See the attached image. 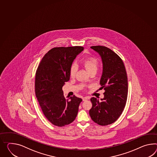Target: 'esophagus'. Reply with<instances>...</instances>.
I'll list each match as a JSON object with an SVG mask.
<instances>
[{
	"label": "esophagus",
	"instance_id": "obj_1",
	"mask_svg": "<svg viewBox=\"0 0 157 157\" xmlns=\"http://www.w3.org/2000/svg\"><path fill=\"white\" fill-rule=\"evenodd\" d=\"M88 98L87 97H84V98H82V100H83V101H86V100H88Z\"/></svg>",
	"mask_w": 157,
	"mask_h": 157
}]
</instances>
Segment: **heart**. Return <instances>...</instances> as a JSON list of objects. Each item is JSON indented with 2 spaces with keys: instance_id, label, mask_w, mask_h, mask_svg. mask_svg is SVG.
Instances as JSON below:
<instances>
[{
  "instance_id": "obj_1",
  "label": "heart",
  "mask_w": 157,
  "mask_h": 157,
  "mask_svg": "<svg viewBox=\"0 0 157 157\" xmlns=\"http://www.w3.org/2000/svg\"><path fill=\"white\" fill-rule=\"evenodd\" d=\"M83 65L85 69L88 73H91L93 71H96L98 67V61L97 59L94 57H88L86 58L83 61ZM77 71V66L76 64H73L70 69V75L71 78L75 76Z\"/></svg>"
}]
</instances>
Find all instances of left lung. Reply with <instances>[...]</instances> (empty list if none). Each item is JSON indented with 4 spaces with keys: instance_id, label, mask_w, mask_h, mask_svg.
Returning <instances> with one entry per match:
<instances>
[{
    "instance_id": "1",
    "label": "left lung",
    "mask_w": 157,
    "mask_h": 157,
    "mask_svg": "<svg viewBox=\"0 0 157 157\" xmlns=\"http://www.w3.org/2000/svg\"><path fill=\"white\" fill-rule=\"evenodd\" d=\"M91 49L99 54L103 63L100 84L104 88L103 99L92 97L90 117L100 125H108L116 121L121 115L128 95V78L122 59L107 47L94 46Z\"/></svg>"
}]
</instances>
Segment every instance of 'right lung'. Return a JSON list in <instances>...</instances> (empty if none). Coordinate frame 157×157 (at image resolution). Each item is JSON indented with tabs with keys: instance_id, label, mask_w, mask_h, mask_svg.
I'll return each mask as SVG.
<instances>
[{
	"instance_id": "1",
	"label": "right lung",
	"mask_w": 157,
	"mask_h": 157,
	"mask_svg": "<svg viewBox=\"0 0 157 157\" xmlns=\"http://www.w3.org/2000/svg\"><path fill=\"white\" fill-rule=\"evenodd\" d=\"M82 46L54 48L42 58L36 74L35 93L42 112L52 124L64 126L77 117L82 99H66L62 87L70 79V69ZM68 98V97H67Z\"/></svg>"
}]
</instances>
